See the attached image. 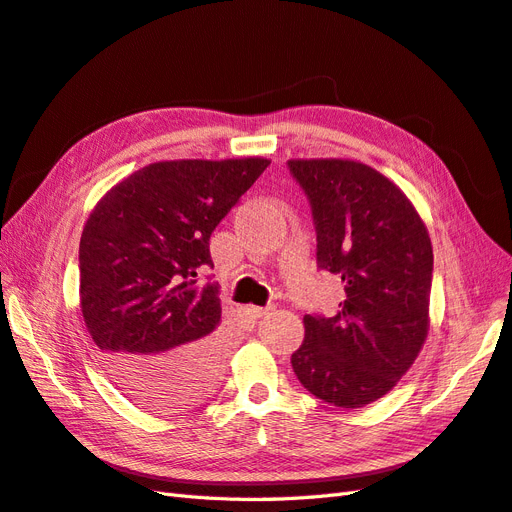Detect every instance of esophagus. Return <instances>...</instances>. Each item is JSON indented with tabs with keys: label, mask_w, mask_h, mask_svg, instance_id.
Listing matches in <instances>:
<instances>
[{
	"label": "esophagus",
	"mask_w": 512,
	"mask_h": 512,
	"mask_svg": "<svg viewBox=\"0 0 512 512\" xmlns=\"http://www.w3.org/2000/svg\"><path fill=\"white\" fill-rule=\"evenodd\" d=\"M268 311H270V307H246V313L251 318H264V316H268Z\"/></svg>",
	"instance_id": "obj_1"
}]
</instances>
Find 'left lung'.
I'll return each instance as SVG.
<instances>
[{
  "label": "left lung",
  "instance_id": "8db88e82",
  "mask_svg": "<svg viewBox=\"0 0 512 512\" xmlns=\"http://www.w3.org/2000/svg\"><path fill=\"white\" fill-rule=\"evenodd\" d=\"M311 205L318 268L342 277L333 318L305 316L292 368L313 396L344 409L383 398L428 335L432 246L398 186L350 160H290Z\"/></svg>",
  "mask_w": 512,
  "mask_h": 512
}]
</instances>
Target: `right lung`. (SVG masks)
<instances>
[{"label": "right lung", "instance_id": "add662e5", "mask_svg": "<svg viewBox=\"0 0 512 512\" xmlns=\"http://www.w3.org/2000/svg\"><path fill=\"white\" fill-rule=\"evenodd\" d=\"M270 162L177 160L114 186L80 240V300L106 374L153 411L203 400L225 359L209 238Z\"/></svg>", "mask_w": 512, "mask_h": 512}]
</instances>
